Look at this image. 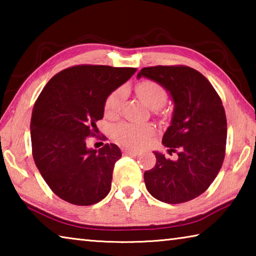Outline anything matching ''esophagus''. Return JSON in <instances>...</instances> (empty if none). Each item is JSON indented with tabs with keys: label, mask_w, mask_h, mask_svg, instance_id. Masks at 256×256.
<instances>
[{
	"label": "esophagus",
	"mask_w": 256,
	"mask_h": 256,
	"mask_svg": "<svg viewBox=\"0 0 256 256\" xmlns=\"http://www.w3.org/2000/svg\"><path fill=\"white\" fill-rule=\"evenodd\" d=\"M123 152L126 154H131V156H136L138 154V150H133V149H128V148H125L123 149Z\"/></svg>",
	"instance_id": "1"
}]
</instances>
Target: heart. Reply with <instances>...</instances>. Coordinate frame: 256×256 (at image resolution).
Wrapping results in <instances>:
<instances>
[{"label":"heart","instance_id":"obj_1","mask_svg":"<svg viewBox=\"0 0 256 256\" xmlns=\"http://www.w3.org/2000/svg\"><path fill=\"white\" fill-rule=\"evenodd\" d=\"M136 92L141 100L154 110L162 107L167 100L166 90L156 81H142L136 86ZM125 94H126L125 89L118 88L107 97L105 102V114L107 116H115L118 114L120 107L123 105ZM154 132V128L151 124L130 122H122L115 125L112 131V136L118 144L131 146V148H138L146 144Z\"/></svg>","mask_w":256,"mask_h":256}]
</instances>
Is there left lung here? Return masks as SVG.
Masks as SVG:
<instances>
[{
    "mask_svg": "<svg viewBox=\"0 0 256 256\" xmlns=\"http://www.w3.org/2000/svg\"><path fill=\"white\" fill-rule=\"evenodd\" d=\"M141 76L170 94L174 112L162 144L178 156L170 160L154 151L157 162L144 172L146 188L170 204L193 200L212 184L224 159L227 120L222 99L204 76L185 66L144 68Z\"/></svg>",
    "mask_w": 256,
    "mask_h": 256,
    "instance_id": "left-lung-1",
    "label": "left lung"
}]
</instances>
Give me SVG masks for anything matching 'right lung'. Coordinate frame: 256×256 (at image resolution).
Returning <instances> with one entry per match:
<instances>
[{
    "instance_id": "right-lung-1",
    "label": "right lung",
    "mask_w": 256,
    "mask_h": 256,
    "mask_svg": "<svg viewBox=\"0 0 256 256\" xmlns=\"http://www.w3.org/2000/svg\"><path fill=\"white\" fill-rule=\"evenodd\" d=\"M134 68L76 66L47 82L34 105L30 136L34 164L50 188L76 206H92L110 193L116 144L88 149L107 97L125 84Z\"/></svg>"
}]
</instances>
